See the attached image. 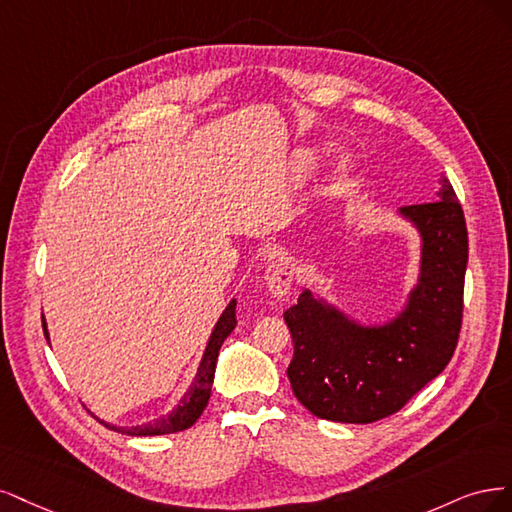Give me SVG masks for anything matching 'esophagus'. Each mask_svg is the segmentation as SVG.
Masks as SVG:
<instances>
[{
	"label": "esophagus",
	"instance_id": "obj_1",
	"mask_svg": "<svg viewBox=\"0 0 512 512\" xmlns=\"http://www.w3.org/2000/svg\"><path fill=\"white\" fill-rule=\"evenodd\" d=\"M263 280H266V287L274 298H285L293 287V266L287 259H276L263 272Z\"/></svg>",
	"mask_w": 512,
	"mask_h": 512
}]
</instances>
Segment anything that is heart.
I'll return each instance as SVG.
<instances>
[{
    "instance_id": "b5f03b06",
    "label": "heart",
    "mask_w": 512,
    "mask_h": 512,
    "mask_svg": "<svg viewBox=\"0 0 512 512\" xmlns=\"http://www.w3.org/2000/svg\"><path fill=\"white\" fill-rule=\"evenodd\" d=\"M310 159H312L310 155H304V166H306V163H310Z\"/></svg>"
}]
</instances>
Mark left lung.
Instances as JSON below:
<instances>
[{
  "label": "left lung",
  "mask_w": 512,
  "mask_h": 512,
  "mask_svg": "<svg viewBox=\"0 0 512 512\" xmlns=\"http://www.w3.org/2000/svg\"><path fill=\"white\" fill-rule=\"evenodd\" d=\"M438 183L434 202L398 210L419 236V274L395 317L361 323L312 289L285 310L293 338L287 376L315 417L385 419L451 361L464 312L468 229L449 178Z\"/></svg>",
  "instance_id": "8db88e82"
}]
</instances>
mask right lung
I'll return each instance as SVG.
<instances>
[{
	"instance_id": "1",
	"label": "right lung",
	"mask_w": 512,
	"mask_h": 512,
	"mask_svg": "<svg viewBox=\"0 0 512 512\" xmlns=\"http://www.w3.org/2000/svg\"><path fill=\"white\" fill-rule=\"evenodd\" d=\"M236 300L229 302L225 306V310L221 312L219 321L214 323L210 338L206 342V349L202 353L200 366H197L193 383L189 385V389L185 391L183 398L178 400V404L155 421H148L144 425H134V427H119V425H110L106 421H102L106 427L114 432H121L127 436H161V434H174V432H183L187 427H191L200 415L204 412V408L208 406L210 400V389H212V381H214V370H217V357L221 351V344L225 342V338L234 332L236 327ZM42 327H44V336L48 338V327H46V319L42 315Z\"/></svg>"
}]
</instances>
